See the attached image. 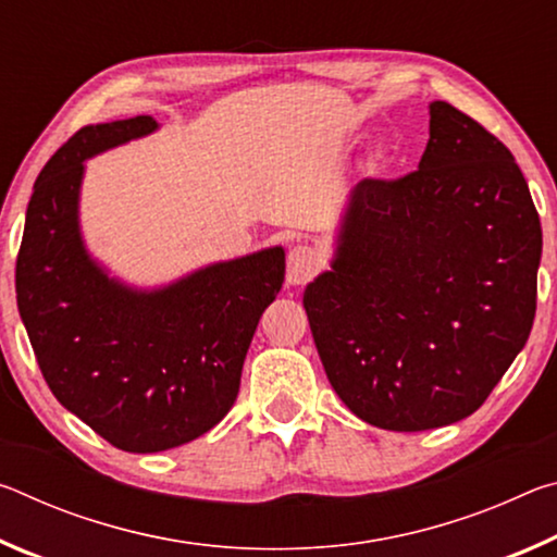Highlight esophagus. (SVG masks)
<instances>
[{"mask_svg": "<svg viewBox=\"0 0 557 557\" xmlns=\"http://www.w3.org/2000/svg\"><path fill=\"white\" fill-rule=\"evenodd\" d=\"M319 268H322V256L312 245H297L287 256V282L289 285H307Z\"/></svg>", "mask_w": 557, "mask_h": 557, "instance_id": "1", "label": "esophagus"}]
</instances>
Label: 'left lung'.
<instances>
[{"mask_svg": "<svg viewBox=\"0 0 557 557\" xmlns=\"http://www.w3.org/2000/svg\"><path fill=\"white\" fill-rule=\"evenodd\" d=\"M541 219L513 154L445 100L414 172L363 178L332 270L305 292L326 379L369 425L469 418L525 346Z\"/></svg>", "mask_w": 557, "mask_h": 557, "instance_id": "obj_1", "label": "left lung"}]
</instances>
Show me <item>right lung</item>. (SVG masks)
I'll return each mask as SVG.
<instances>
[{"mask_svg":"<svg viewBox=\"0 0 557 557\" xmlns=\"http://www.w3.org/2000/svg\"><path fill=\"white\" fill-rule=\"evenodd\" d=\"M149 115L88 125L34 184L16 258V305L36 361L63 408L125 451L186 445L225 418L245 354L285 280L270 248L157 292L108 280L83 248V159L149 135Z\"/></svg>","mask_w":557,"mask_h":557,"instance_id":"right-lung-1","label":"right lung"}]
</instances>
